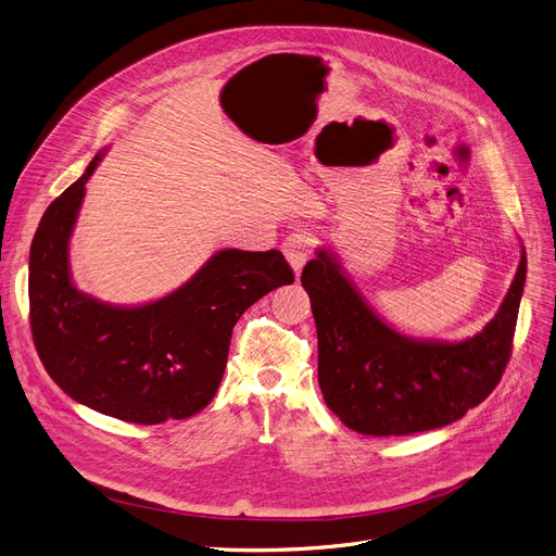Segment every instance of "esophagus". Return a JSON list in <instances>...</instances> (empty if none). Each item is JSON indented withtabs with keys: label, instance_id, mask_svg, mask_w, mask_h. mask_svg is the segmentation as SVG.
<instances>
[{
	"label": "esophagus",
	"instance_id": "obj_1",
	"mask_svg": "<svg viewBox=\"0 0 556 556\" xmlns=\"http://www.w3.org/2000/svg\"><path fill=\"white\" fill-rule=\"evenodd\" d=\"M312 247H314V238L309 233H291L285 238L282 242V253L287 257V263L291 265L293 274H301L303 265L309 260V253H312Z\"/></svg>",
	"mask_w": 556,
	"mask_h": 556
}]
</instances>
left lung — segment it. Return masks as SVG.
Returning <instances> with one entry per match:
<instances>
[{"mask_svg": "<svg viewBox=\"0 0 556 556\" xmlns=\"http://www.w3.org/2000/svg\"><path fill=\"white\" fill-rule=\"evenodd\" d=\"M526 251L498 314L458 343L417 341L386 325L318 249L303 269L318 334V383L328 408L364 435H410L446 427L489 397L511 356Z\"/></svg>", "mask_w": 556, "mask_h": 556, "instance_id": "1", "label": "left lung"}]
</instances>
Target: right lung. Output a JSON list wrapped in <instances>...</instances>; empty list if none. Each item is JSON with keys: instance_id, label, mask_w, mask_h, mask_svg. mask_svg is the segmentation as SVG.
<instances>
[{"instance_id": "right-lung-1", "label": "right lung", "mask_w": 556, "mask_h": 556, "mask_svg": "<svg viewBox=\"0 0 556 556\" xmlns=\"http://www.w3.org/2000/svg\"><path fill=\"white\" fill-rule=\"evenodd\" d=\"M85 175L45 211L28 257L30 334L49 377L98 413L161 424L200 413L215 397L238 318L293 271L280 251H217L186 285L139 307H116L78 291L70 238Z\"/></svg>"}]
</instances>
